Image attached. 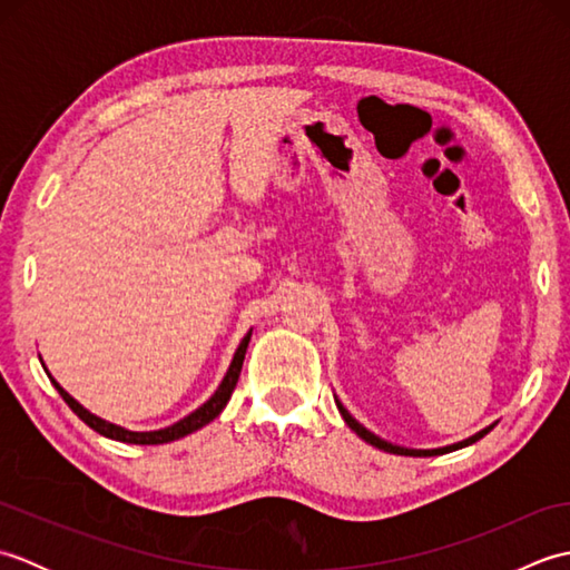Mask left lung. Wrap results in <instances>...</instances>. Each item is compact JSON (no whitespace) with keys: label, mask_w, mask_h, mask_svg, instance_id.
<instances>
[{"label":"left lung","mask_w":570,"mask_h":570,"mask_svg":"<svg viewBox=\"0 0 570 570\" xmlns=\"http://www.w3.org/2000/svg\"><path fill=\"white\" fill-rule=\"evenodd\" d=\"M335 406H337V411H341V416L345 419V423L350 429H353L362 441H367L370 445H374V448H380V451H386V453H396V455H416V458H426V455H443V453H451V451H458V448H465V445H472L475 441H480L482 435H488L492 429H494V423H490L488 429H482V431H478L475 435H470V439H465V441H458V443H453V445H443V448H404V445H396V443H390V441H384V439H380L377 433H372L370 429H365L362 426V423L350 414V411L343 406V402L341 399L335 396Z\"/></svg>","instance_id":"8db88e82"}]
</instances>
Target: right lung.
Instances as JSON below:
<instances>
[{"mask_svg":"<svg viewBox=\"0 0 570 570\" xmlns=\"http://www.w3.org/2000/svg\"><path fill=\"white\" fill-rule=\"evenodd\" d=\"M249 341H252V328L247 331L245 337H242V343H239L237 350H235L233 362H229V367H227V372H225L223 382L217 384V390L213 392V396L208 399V402L200 404L196 411H190L188 416H184L180 421L171 423V426L156 429V431H129V429H125V426H117V423H112V421H105V419H100V416H95L92 411L85 409V406L78 402V399H72V396L63 390V386H60V384L51 377V372L46 370L43 362H41V365H43V370H46V374H48V380H51V384L58 390V394L63 396V402H66L72 411H76V414H78L85 423H88V426H90L92 431H98L100 435H105V439L122 441V443L159 445V443H171V441L184 439V435L203 429L205 423H210L215 416H220V411L227 406L229 396H233L235 386H237L239 372H242V362H245V353H247ZM39 360H41V355H39Z\"/></svg>","mask_w":570,"mask_h":570,"instance_id":"right-lung-1","label":"right lung"}]
</instances>
